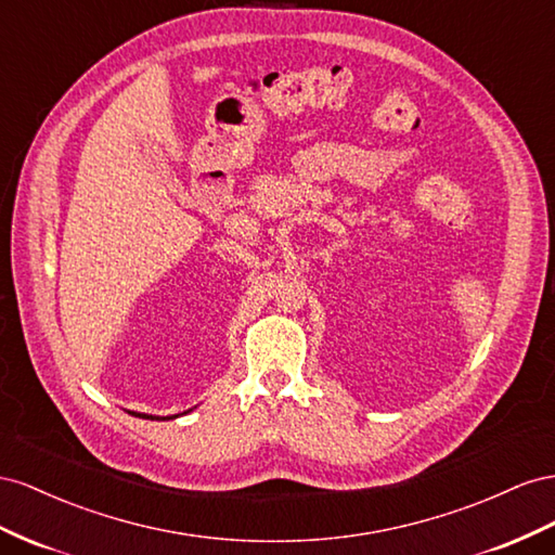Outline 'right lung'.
<instances>
[{
  "mask_svg": "<svg viewBox=\"0 0 555 555\" xmlns=\"http://www.w3.org/2000/svg\"><path fill=\"white\" fill-rule=\"evenodd\" d=\"M130 414H134V416H139V418H157V416H153V414H137V411H130ZM183 414H188V411H183ZM167 418H179V414L177 416H167Z\"/></svg>",
  "mask_w": 555,
  "mask_h": 555,
  "instance_id": "obj_1",
  "label": "right lung"
}]
</instances>
